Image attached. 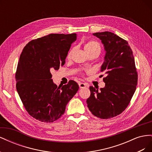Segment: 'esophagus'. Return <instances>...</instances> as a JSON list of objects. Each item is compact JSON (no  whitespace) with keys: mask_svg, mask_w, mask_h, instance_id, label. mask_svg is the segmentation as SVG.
<instances>
[{"mask_svg":"<svg viewBox=\"0 0 152 152\" xmlns=\"http://www.w3.org/2000/svg\"><path fill=\"white\" fill-rule=\"evenodd\" d=\"M79 87L81 89V88H84V87H87V85L84 83H83V82H79Z\"/></svg>","mask_w":152,"mask_h":152,"instance_id":"34e87169","label":"esophagus"}]
</instances>
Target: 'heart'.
<instances>
[{
  "label": "heart",
  "instance_id": "1",
  "mask_svg": "<svg viewBox=\"0 0 152 152\" xmlns=\"http://www.w3.org/2000/svg\"><path fill=\"white\" fill-rule=\"evenodd\" d=\"M100 49H101V48H100L99 44L97 42H96V41H90V42H87L84 45V50L87 54L91 53V52L96 51V50H98V51L100 52ZM72 52V50H71L68 53L67 55L68 58H70Z\"/></svg>",
  "mask_w": 152,
  "mask_h": 152
}]
</instances>
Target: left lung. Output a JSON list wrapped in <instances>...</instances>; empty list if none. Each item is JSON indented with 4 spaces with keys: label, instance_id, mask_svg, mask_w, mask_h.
<instances>
[{
    "label": "left lung",
    "instance_id": "1",
    "mask_svg": "<svg viewBox=\"0 0 152 152\" xmlns=\"http://www.w3.org/2000/svg\"><path fill=\"white\" fill-rule=\"evenodd\" d=\"M103 44L105 50L101 72L107 74L105 86L100 91L89 87L87 99L90 112L94 116L107 119L117 116L125 110L134 94L137 73L132 49L126 40L110 31L93 34Z\"/></svg>",
    "mask_w": 152,
    "mask_h": 152
}]
</instances>
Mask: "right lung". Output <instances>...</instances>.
Returning <instances> with one entry per match:
<instances>
[{"label":"right lung","instance_id":"right-lung-1","mask_svg":"<svg viewBox=\"0 0 152 152\" xmlns=\"http://www.w3.org/2000/svg\"><path fill=\"white\" fill-rule=\"evenodd\" d=\"M76 39V34H52L30 41L23 49L16 73V89L26 111L37 120H58L79 90L73 80L58 87L50 73L64 65Z\"/></svg>","mask_w":152,"mask_h":152}]
</instances>
